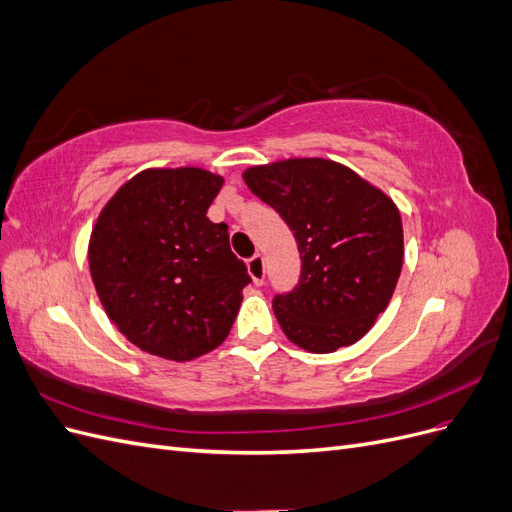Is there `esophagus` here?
Returning a JSON list of instances; mask_svg holds the SVG:
<instances>
[{"mask_svg": "<svg viewBox=\"0 0 512 512\" xmlns=\"http://www.w3.org/2000/svg\"><path fill=\"white\" fill-rule=\"evenodd\" d=\"M247 271H250L256 286L265 284V258L260 254H254L250 260H247Z\"/></svg>", "mask_w": 512, "mask_h": 512, "instance_id": "1", "label": "esophagus"}]
</instances>
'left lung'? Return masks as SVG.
I'll return each mask as SVG.
<instances>
[{
  "instance_id": "8db88e82",
  "label": "left lung",
  "mask_w": 512,
  "mask_h": 512,
  "mask_svg": "<svg viewBox=\"0 0 512 512\" xmlns=\"http://www.w3.org/2000/svg\"><path fill=\"white\" fill-rule=\"evenodd\" d=\"M243 179L299 243L301 280L273 299L286 337L316 354L359 342L389 305L404 265L393 200L324 158L252 166Z\"/></svg>"
}]
</instances>
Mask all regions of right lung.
<instances>
[{
    "label": "right lung",
    "mask_w": 512,
    "mask_h": 512,
    "mask_svg": "<svg viewBox=\"0 0 512 512\" xmlns=\"http://www.w3.org/2000/svg\"><path fill=\"white\" fill-rule=\"evenodd\" d=\"M224 177L205 168H149L108 200L89 239L104 312L134 346L168 361L218 348L252 282L228 226L207 209Z\"/></svg>",
    "instance_id": "add662e5"
}]
</instances>
